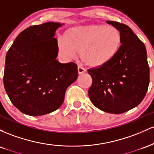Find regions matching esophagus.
Listing matches in <instances>:
<instances>
[{
  "label": "esophagus",
  "instance_id": "1",
  "mask_svg": "<svg viewBox=\"0 0 154 154\" xmlns=\"http://www.w3.org/2000/svg\"><path fill=\"white\" fill-rule=\"evenodd\" d=\"M85 72V70L84 69L82 68V67H81L79 66L77 67V72H78L79 75H82V74H84Z\"/></svg>",
  "mask_w": 154,
  "mask_h": 154
}]
</instances>
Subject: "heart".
I'll use <instances>...</instances> for the list:
<instances>
[{
	"label": "heart",
	"mask_w": 154,
	"mask_h": 154,
	"mask_svg": "<svg viewBox=\"0 0 154 154\" xmlns=\"http://www.w3.org/2000/svg\"><path fill=\"white\" fill-rule=\"evenodd\" d=\"M122 45V35L113 26L88 24L69 28L58 42L59 53L69 59L80 54L90 67H100L114 59Z\"/></svg>",
	"instance_id": "obj_1"
}]
</instances>
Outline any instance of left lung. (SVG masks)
<instances>
[{
	"label": "left lung",
	"instance_id": "1",
	"mask_svg": "<svg viewBox=\"0 0 154 154\" xmlns=\"http://www.w3.org/2000/svg\"><path fill=\"white\" fill-rule=\"evenodd\" d=\"M122 35V45L107 64L88 69L93 79L88 90L92 103L111 114H122L143 100L149 85V66L145 45L126 24L107 21Z\"/></svg>",
	"mask_w": 154,
	"mask_h": 154
}]
</instances>
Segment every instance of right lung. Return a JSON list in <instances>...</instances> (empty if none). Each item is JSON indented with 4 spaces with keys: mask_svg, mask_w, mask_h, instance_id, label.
Returning <instances> with one entry per match:
<instances>
[{
    "mask_svg": "<svg viewBox=\"0 0 154 154\" xmlns=\"http://www.w3.org/2000/svg\"><path fill=\"white\" fill-rule=\"evenodd\" d=\"M63 24L46 22L19 33L6 56L3 84L11 103L21 112L41 116L56 111L67 88L78 76L77 64L56 59V30Z\"/></svg>",
    "mask_w": 154,
    "mask_h": 154,
    "instance_id": "right-lung-1",
    "label": "right lung"
}]
</instances>
